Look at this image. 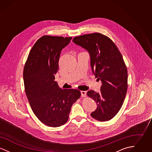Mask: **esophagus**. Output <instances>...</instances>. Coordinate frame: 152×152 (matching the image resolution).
I'll use <instances>...</instances> for the list:
<instances>
[{
    "label": "esophagus",
    "mask_w": 152,
    "mask_h": 152,
    "mask_svg": "<svg viewBox=\"0 0 152 152\" xmlns=\"http://www.w3.org/2000/svg\"><path fill=\"white\" fill-rule=\"evenodd\" d=\"M81 96H82V97H86V96H87V92H86V91H81Z\"/></svg>",
    "instance_id": "obj_1"
}]
</instances>
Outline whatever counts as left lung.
Listing matches in <instances>:
<instances>
[{
  "label": "left lung",
  "instance_id": "8db88e82",
  "mask_svg": "<svg viewBox=\"0 0 152 152\" xmlns=\"http://www.w3.org/2000/svg\"><path fill=\"white\" fill-rule=\"evenodd\" d=\"M72 42L88 52L92 71L102 83L100 93L87 92L97 105L91 116L100 121L110 120L121 108L127 92L128 71L123 56L115 44L100 33L77 36Z\"/></svg>",
  "mask_w": 152,
  "mask_h": 152
}]
</instances>
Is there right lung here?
Listing matches in <instances>:
<instances>
[{"instance_id": "1", "label": "right lung", "mask_w": 152, "mask_h": 152, "mask_svg": "<svg viewBox=\"0 0 152 152\" xmlns=\"http://www.w3.org/2000/svg\"><path fill=\"white\" fill-rule=\"evenodd\" d=\"M72 38L42 36L32 48L24 65V84L31 108L37 118L48 126L64 125L73 104L81 96L79 90L62 89L55 81L61 50Z\"/></svg>"}]
</instances>
